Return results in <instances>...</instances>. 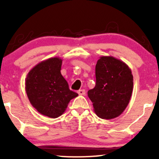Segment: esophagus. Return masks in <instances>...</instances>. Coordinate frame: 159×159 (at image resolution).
Segmentation results:
<instances>
[{
    "instance_id": "1",
    "label": "esophagus",
    "mask_w": 159,
    "mask_h": 159,
    "mask_svg": "<svg viewBox=\"0 0 159 159\" xmlns=\"http://www.w3.org/2000/svg\"><path fill=\"white\" fill-rule=\"evenodd\" d=\"M77 93L80 95V96H84L85 93H86L84 90H78Z\"/></svg>"
}]
</instances>
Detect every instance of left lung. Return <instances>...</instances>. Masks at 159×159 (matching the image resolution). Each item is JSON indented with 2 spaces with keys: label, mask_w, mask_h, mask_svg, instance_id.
Segmentation results:
<instances>
[{
  "label": "left lung",
  "mask_w": 159,
  "mask_h": 159,
  "mask_svg": "<svg viewBox=\"0 0 159 159\" xmlns=\"http://www.w3.org/2000/svg\"><path fill=\"white\" fill-rule=\"evenodd\" d=\"M96 86L87 92L98 117L111 120L126 108L132 96L133 75L126 63L112 56L100 57L96 65Z\"/></svg>",
  "instance_id": "1"
}]
</instances>
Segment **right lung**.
Masks as SVG:
<instances>
[{
	"label": "right lung",
	"instance_id": "1",
	"mask_svg": "<svg viewBox=\"0 0 159 159\" xmlns=\"http://www.w3.org/2000/svg\"><path fill=\"white\" fill-rule=\"evenodd\" d=\"M62 59L52 57L36 65L25 78V90L33 107L50 118L61 116L77 93L70 90L61 75Z\"/></svg>",
	"mask_w": 159,
	"mask_h": 159
}]
</instances>
